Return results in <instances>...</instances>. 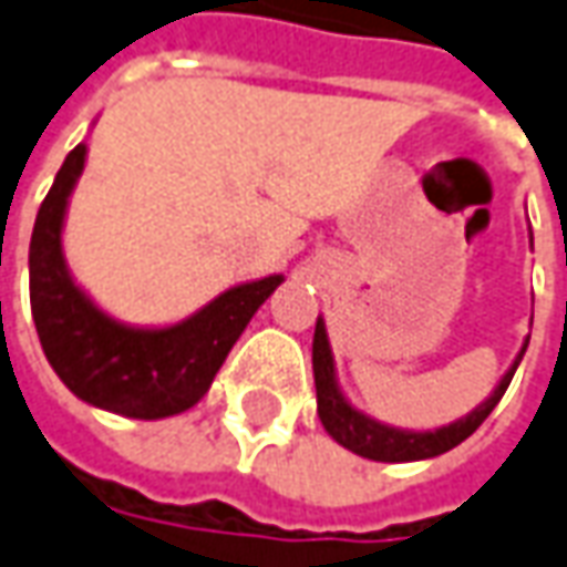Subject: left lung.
Masks as SVG:
<instances>
[{
	"instance_id": "8db88e82",
	"label": "left lung",
	"mask_w": 567,
	"mask_h": 567,
	"mask_svg": "<svg viewBox=\"0 0 567 567\" xmlns=\"http://www.w3.org/2000/svg\"><path fill=\"white\" fill-rule=\"evenodd\" d=\"M527 343L530 340H524L522 352L515 355V362L503 374V381L496 383V390L474 412L458 417V421H452L446 427H436V431H402V427H390V424H383L378 417L364 415V412H359L343 396V390L337 383V368H333L328 328H324V318H318V324H315V343H311V368H315V390H318V417H321L324 431L340 446L355 452V455H362V458H371V462H421V458H434V455L455 450L462 440H468L484 424V417L496 409V402L503 399L508 383L515 378V368L522 364Z\"/></svg>"
}]
</instances>
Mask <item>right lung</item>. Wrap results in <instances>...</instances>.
Masks as SVG:
<instances>
[{
	"mask_svg": "<svg viewBox=\"0 0 567 567\" xmlns=\"http://www.w3.org/2000/svg\"><path fill=\"white\" fill-rule=\"evenodd\" d=\"M83 162L86 143L68 152L30 237V309L45 359L74 396L96 409L143 421L181 415L208 393L284 275L230 287L171 328H133L105 315L74 284L62 252L68 199Z\"/></svg>",
	"mask_w": 567,
	"mask_h": 567,
	"instance_id": "1",
	"label": "right lung"
}]
</instances>
